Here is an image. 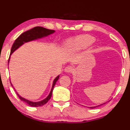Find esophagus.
Instances as JSON below:
<instances>
[{
    "instance_id": "esophagus-1",
    "label": "esophagus",
    "mask_w": 130,
    "mask_h": 130,
    "mask_svg": "<svg viewBox=\"0 0 130 130\" xmlns=\"http://www.w3.org/2000/svg\"><path fill=\"white\" fill-rule=\"evenodd\" d=\"M64 71H65V73H71L72 71H73V68L71 66H68L65 67Z\"/></svg>"
}]
</instances>
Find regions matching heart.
Returning <instances> with one entry per match:
<instances>
[{
	"instance_id": "obj_1",
	"label": "heart",
	"mask_w": 130,
	"mask_h": 130,
	"mask_svg": "<svg viewBox=\"0 0 130 130\" xmlns=\"http://www.w3.org/2000/svg\"><path fill=\"white\" fill-rule=\"evenodd\" d=\"M95 41L93 36L88 34L79 36L68 42V47L72 51H79L88 48Z\"/></svg>"
}]
</instances>
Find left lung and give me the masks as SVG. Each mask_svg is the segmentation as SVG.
Here are the masks:
<instances>
[{"label": "left lung", "instance_id": "8db88e82", "mask_svg": "<svg viewBox=\"0 0 130 130\" xmlns=\"http://www.w3.org/2000/svg\"><path fill=\"white\" fill-rule=\"evenodd\" d=\"M105 104V103H104V104H101V105H98V106H95V107H89V108H96V107H99V106H101V105H103V104Z\"/></svg>", "mask_w": 130, "mask_h": 130}]
</instances>
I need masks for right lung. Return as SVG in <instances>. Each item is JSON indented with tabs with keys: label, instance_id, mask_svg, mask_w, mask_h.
Returning <instances> with one entry per match:
<instances>
[{
	"label": "right lung",
	"instance_id": "right-lung-1",
	"mask_svg": "<svg viewBox=\"0 0 130 130\" xmlns=\"http://www.w3.org/2000/svg\"><path fill=\"white\" fill-rule=\"evenodd\" d=\"M54 32H55V31L52 30V29H46L43 27H41V26H36V27L33 28L23 32L22 34H20L19 36L16 39V40H15L14 42L13 45H12L11 47V50L10 56L11 55L12 53H13L15 50H16L18 48H19L21 45L24 44L25 43L32 41V40H37L38 39L43 38V37H46L48 36V35H50V34L54 33ZM10 58L8 59V63L9 62H10ZM59 78V76H57V77L54 79V80L53 81V83L52 88H51V91H50L49 95H48V96L46 97L45 99L42 100V101H39V102H32L25 99V98H23L22 97L20 96V95L17 93L16 91L15 90V89L14 88V89L15 91L16 92L17 94H18V96L19 98V99L21 100L22 101L25 102L26 104H28V105L31 106V107H40V106H42L43 105H45V104H46V103L48 102V101L51 99V97L52 96L53 88H54V85H56V82L58 80ZM10 83H11V85L12 86L11 82H10Z\"/></svg>",
	"mask_w": 130,
	"mask_h": 130
}]
</instances>
